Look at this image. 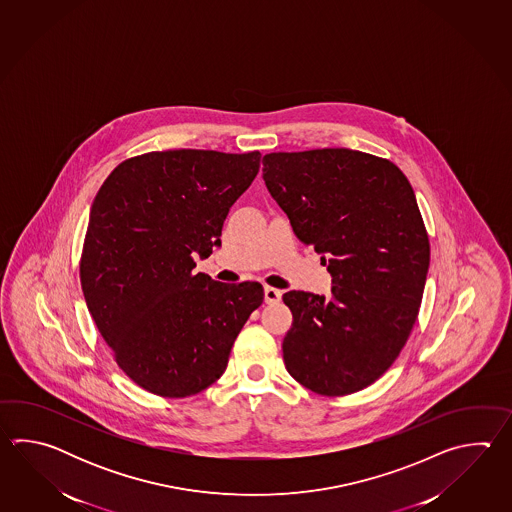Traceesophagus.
Returning <instances> with one entry per match:
<instances>
[{
	"label": "esophagus",
	"mask_w": 512,
	"mask_h": 512,
	"mask_svg": "<svg viewBox=\"0 0 512 512\" xmlns=\"http://www.w3.org/2000/svg\"><path fill=\"white\" fill-rule=\"evenodd\" d=\"M282 300V291L274 287H265V304H278Z\"/></svg>",
	"instance_id": "1"
}]
</instances>
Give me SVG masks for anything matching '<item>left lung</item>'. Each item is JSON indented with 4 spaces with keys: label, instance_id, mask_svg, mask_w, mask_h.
<instances>
[{
    "label": "left lung",
    "instance_id": "1",
    "mask_svg": "<svg viewBox=\"0 0 512 512\" xmlns=\"http://www.w3.org/2000/svg\"><path fill=\"white\" fill-rule=\"evenodd\" d=\"M263 181L333 276L329 298L283 294L285 368L318 395L364 390L399 357L423 300L430 241L414 188L392 161L348 148L267 153Z\"/></svg>",
    "mask_w": 512,
    "mask_h": 512
}]
</instances>
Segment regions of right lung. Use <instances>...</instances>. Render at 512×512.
<instances>
[{
    "label": "right lung",
    "instance_id": "obj_1",
    "mask_svg": "<svg viewBox=\"0 0 512 512\" xmlns=\"http://www.w3.org/2000/svg\"><path fill=\"white\" fill-rule=\"evenodd\" d=\"M260 152L168 150L126 159L93 201L80 283L113 359L146 392L181 399L218 381L263 302L258 282L221 283L194 256L221 245Z\"/></svg>",
    "mask_w": 512,
    "mask_h": 512
}]
</instances>
